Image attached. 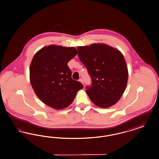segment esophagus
Listing matches in <instances>:
<instances>
[{"label":"esophagus","mask_w":159,"mask_h":159,"mask_svg":"<svg viewBox=\"0 0 159 159\" xmlns=\"http://www.w3.org/2000/svg\"><path fill=\"white\" fill-rule=\"evenodd\" d=\"M79 82H80L82 84H84V81L82 79H79Z\"/></svg>","instance_id":"obj_1"}]
</instances>
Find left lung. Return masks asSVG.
Segmentation results:
<instances>
[{
  "instance_id": "obj_1",
  "label": "left lung",
  "mask_w": 159,
  "mask_h": 159,
  "mask_svg": "<svg viewBox=\"0 0 159 159\" xmlns=\"http://www.w3.org/2000/svg\"><path fill=\"white\" fill-rule=\"evenodd\" d=\"M78 56L87 69L91 85L85 89L90 100L101 108H108L120 99L128 81V69L120 51L106 44L78 47Z\"/></svg>"
}]
</instances>
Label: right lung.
<instances>
[{
  "label": "right lung",
  "mask_w": 159,
  "mask_h": 159,
  "mask_svg": "<svg viewBox=\"0 0 159 159\" xmlns=\"http://www.w3.org/2000/svg\"><path fill=\"white\" fill-rule=\"evenodd\" d=\"M77 54L74 47L48 45L35 54L30 66V81L35 94L47 105L56 109L69 106L82 89L73 80L67 63Z\"/></svg>",
  "instance_id": "right-lung-1"
}]
</instances>
